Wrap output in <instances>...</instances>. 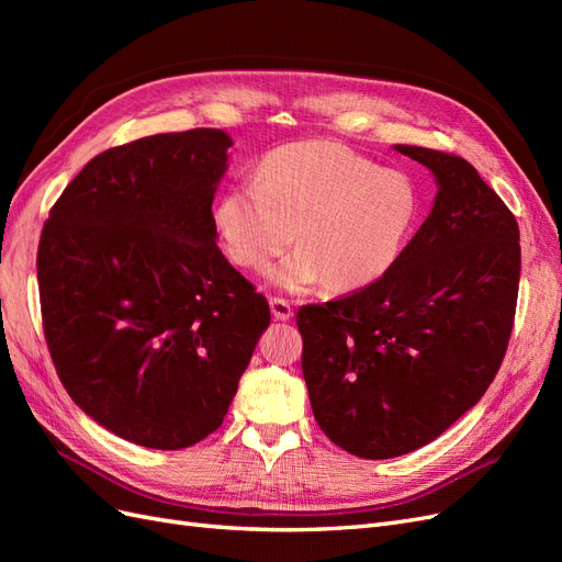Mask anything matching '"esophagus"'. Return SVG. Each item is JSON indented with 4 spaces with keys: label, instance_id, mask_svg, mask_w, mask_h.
<instances>
[{
    "label": "esophagus",
    "instance_id": "obj_1",
    "mask_svg": "<svg viewBox=\"0 0 562 562\" xmlns=\"http://www.w3.org/2000/svg\"><path fill=\"white\" fill-rule=\"evenodd\" d=\"M269 310H271V316H274L277 321H291V318H293L291 304H288V302L281 300V297H271V300H269Z\"/></svg>",
    "mask_w": 562,
    "mask_h": 562
}]
</instances>
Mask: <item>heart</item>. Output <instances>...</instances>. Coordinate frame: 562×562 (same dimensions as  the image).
<instances>
[{"label": "heart", "instance_id": "b5f03b06", "mask_svg": "<svg viewBox=\"0 0 562 562\" xmlns=\"http://www.w3.org/2000/svg\"><path fill=\"white\" fill-rule=\"evenodd\" d=\"M419 192L411 176L335 140H300L267 151L255 182H234L217 196L213 227L227 260L269 271L281 291L326 281L328 291H361L384 279L411 241Z\"/></svg>", "mask_w": 562, "mask_h": 562}]
</instances>
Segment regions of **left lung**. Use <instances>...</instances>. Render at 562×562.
I'll return each mask as SVG.
<instances>
[{
	"label": "left lung",
	"mask_w": 562,
	"mask_h": 562,
	"mask_svg": "<svg viewBox=\"0 0 562 562\" xmlns=\"http://www.w3.org/2000/svg\"><path fill=\"white\" fill-rule=\"evenodd\" d=\"M394 149L434 173L429 217L384 279L297 312L318 427L363 459L427 446L481 401L520 281L518 223L479 171L438 149Z\"/></svg>",
	"instance_id": "left-lung-1"
}]
</instances>
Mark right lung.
<instances>
[{"instance_id": "obj_1", "label": "right lung", "mask_w": 562, "mask_h": 562, "mask_svg": "<svg viewBox=\"0 0 562 562\" xmlns=\"http://www.w3.org/2000/svg\"><path fill=\"white\" fill-rule=\"evenodd\" d=\"M232 138L159 133L93 157L40 239L44 335L67 394L100 427L155 450L223 424L265 295L215 244L213 199Z\"/></svg>"}]
</instances>
